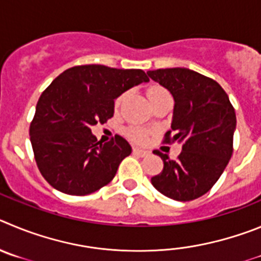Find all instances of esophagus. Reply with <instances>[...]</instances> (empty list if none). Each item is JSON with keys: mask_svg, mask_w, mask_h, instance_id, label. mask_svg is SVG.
I'll use <instances>...</instances> for the list:
<instances>
[{"mask_svg": "<svg viewBox=\"0 0 261 261\" xmlns=\"http://www.w3.org/2000/svg\"><path fill=\"white\" fill-rule=\"evenodd\" d=\"M133 152L135 154H138V156H140V157H145V156H148V154H149V152L144 151V149H140V148H134Z\"/></svg>", "mask_w": 261, "mask_h": 261, "instance_id": "obj_1", "label": "esophagus"}]
</instances>
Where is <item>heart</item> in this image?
Wrapping results in <instances>:
<instances>
[{"label": "heart", "mask_w": 261, "mask_h": 261, "mask_svg": "<svg viewBox=\"0 0 261 261\" xmlns=\"http://www.w3.org/2000/svg\"><path fill=\"white\" fill-rule=\"evenodd\" d=\"M163 92H166V91L164 90V88H161V87H157V86L151 87V88L148 90V97H149V100H151L153 96ZM122 98H123V96H119V97L117 98L116 107H118V105L121 104ZM127 135L131 140H134V142L136 143H144L145 140H147V133H145L144 130H142V128H138V127L130 128V130H127Z\"/></svg>", "instance_id": "heart-1"}]
</instances>
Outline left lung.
<instances>
[{
    "label": "left lung",
    "mask_w": 261,
    "mask_h": 261,
    "mask_svg": "<svg viewBox=\"0 0 261 261\" xmlns=\"http://www.w3.org/2000/svg\"><path fill=\"white\" fill-rule=\"evenodd\" d=\"M147 74L174 98V135L170 138L168 131L165 142L182 144L178 160L153 152L164 161V169L151 178L152 185L173 200L200 198L221 177L233 154L236 110L217 82L194 70L174 67Z\"/></svg>",
    "instance_id": "8db88e82"
}]
</instances>
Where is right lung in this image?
<instances>
[{
  "label": "right lung",
  "instance_id": "obj_1",
  "mask_svg": "<svg viewBox=\"0 0 261 261\" xmlns=\"http://www.w3.org/2000/svg\"><path fill=\"white\" fill-rule=\"evenodd\" d=\"M149 82L143 70L83 65L60 74L41 93L30 126L37 168L46 182L67 195H88L113 179L131 153L122 136L102 144L91 126L114 114V100Z\"/></svg>",
  "mask_w": 261,
  "mask_h": 261
}]
</instances>
